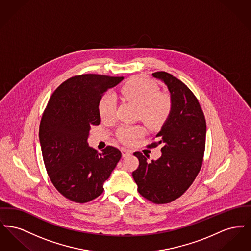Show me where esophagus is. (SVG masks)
I'll list each match as a JSON object with an SVG mask.
<instances>
[{
    "mask_svg": "<svg viewBox=\"0 0 251 251\" xmlns=\"http://www.w3.org/2000/svg\"><path fill=\"white\" fill-rule=\"evenodd\" d=\"M121 152H122V156H123V157H126V156L131 155V150L126 149V148L121 149Z\"/></svg>",
    "mask_w": 251,
    "mask_h": 251,
    "instance_id": "esophagus-1",
    "label": "esophagus"
}]
</instances>
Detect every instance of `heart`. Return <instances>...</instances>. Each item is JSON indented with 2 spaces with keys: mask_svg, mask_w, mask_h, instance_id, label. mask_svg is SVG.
I'll return each mask as SVG.
<instances>
[{
  "mask_svg": "<svg viewBox=\"0 0 251 251\" xmlns=\"http://www.w3.org/2000/svg\"><path fill=\"white\" fill-rule=\"evenodd\" d=\"M118 95L138 107V118L150 129H159L167 121L171 112L172 101L167 94L159 93L156 84L143 78L135 77L123 84ZM117 99L112 93L102 96L99 102V114L102 121L112 122L116 119ZM144 134L142 127L121 126L118 136L123 143L131 145Z\"/></svg>",
  "mask_w": 251,
  "mask_h": 251,
  "instance_id": "obj_1",
  "label": "heart"
}]
</instances>
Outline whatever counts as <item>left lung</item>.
Here are the masks:
<instances>
[{"instance_id": "1", "label": "left lung", "mask_w": 251, "mask_h": 251, "mask_svg": "<svg viewBox=\"0 0 251 251\" xmlns=\"http://www.w3.org/2000/svg\"><path fill=\"white\" fill-rule=\"evenodd\" d=\"M152 76L167 85L172 108L161 131L158 141L162 144V155L148 162L139 151L134 152L139 167L132 172L137 190L145 199L156 204L169 203L186 191L202 166L206 140V121L196 96L179 79L165 72Z\"/></svg>"}]
</instances>
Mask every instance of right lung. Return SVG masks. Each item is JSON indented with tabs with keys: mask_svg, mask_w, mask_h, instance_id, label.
<instances>
[{
	"mask_svg": "<svg viewBox=\"0 0 251 251\" xmlns=\"http://www.w3.org/2000/svg\"><path fill=\"white\" fill-rule=\"evenodd\" d=\"M123 80L99 74L74 76L50 96L39 125L43 161L54 187L68 200L85 203L103 192V183L121 158L107 146L99 153L88 146L92 125L100 123L99 102Z\"/></svg>",
	"mask_w": 251,
	"mask_h": 251,
	"instance_id": "right-lung-1",
	"label": "right lung"
}]
</instances>
